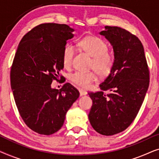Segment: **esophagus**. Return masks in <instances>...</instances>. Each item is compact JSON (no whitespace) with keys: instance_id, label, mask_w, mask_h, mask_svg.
<instances>
[{"instance_id":"34e87169","label":"esophagus","mask_w":159,"mask_h":159,"mask_svg":"<svg viewBox=\"0 0 159 159\" xmlns=\"http://www.w3.org/2000/svg\"><path fill=\"white\" fill-rule=\"evenodd\" d=\"M79 91H80V96H82V95H87V93L85 90H82V89H80L79 90Z\"/></svg>"}]
</instances>
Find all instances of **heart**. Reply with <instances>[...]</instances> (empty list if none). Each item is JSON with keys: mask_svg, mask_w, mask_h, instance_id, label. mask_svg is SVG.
I'll return each mask as SVG.
<instances>
[{"mask_svg": "<svg viewBox=\"0 0 159 159\" xmlns=\"http://www.w3.org/2000/svg\"><path fill=\"white\" fill-rule=\"evenodd\" d=\"M78 46L93 57L91 69L95 71H77L71 74L69 79L76 85L82 88H89L97 80V73L100 76L105 77L111 72L114 66L115 57L111 52L108 51V45L105 41L96 36H88L78 42ZM75 54V48L71 44L65 45L62 56V62L64 67L69 68L72 64Z\"/></svg>", "mask_w": 159, "mask_h": 159, "instance_id": "obj_1", "label": "heart"}]
</instances>
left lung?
<instances>
[{
	"instance_id": "left-lung-1",
	"label": "left lung",
	"mask_w": 159,
	"mask_h": 159,
	"mask_svg": "<svg viewBox=\"0 0 159 159\" xmlns=\"http://www.w3.org/2000/svg\"><path fill=\"white\" fill-rule=\"evenodd\" d=\"M105 28L100 34L113 46L114 66L100 84L102 91L89 93L93 106L88 118L95 131L109 136L125 130L135 119L148 88L150 72L138 37L121 27Z\"/></svg>"
}]
</instances>
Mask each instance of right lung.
I'll use <instances>...</instances> for the list:
<instances>
[{"mask_svg":"<svg viewBox=\"0 0 159 159\" xmlns=\"http://www.w3.org/2000/svg\"><path fill=\"white\" fill-rule=\"evenodd\" d=\"M73 31L66 25L41 24L24 35L15 53L10 72L15 103L26 125L40 134L58 131L80 96L68 82L60 90L51 88L64 68L63 51Z\"/></svg>","mask_w":159,"mask_h":159,"instance_id":"right-lung-1","label":"right lung"}]
</instances>
